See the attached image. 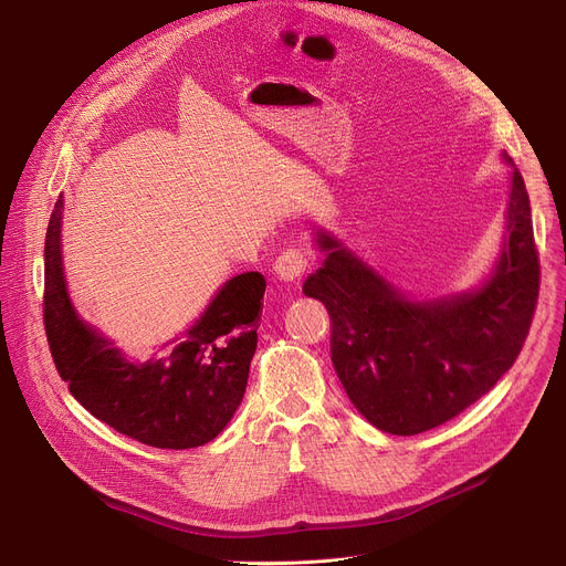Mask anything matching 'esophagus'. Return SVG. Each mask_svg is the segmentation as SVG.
<instances>
[{"mask_svg":"<svg viewBox=\"0 0 566 566\" xmlns=\"http://www.w3.org/2000/svg\"><path fill=\"white\" fill-rule=\"evenodd\" d=\"M310 259L303 250L289 248L275 259V275L282 282H301L310 273Z\"/></svg>","mask_w":566,"mask_h":566,"instance_id":"esophagus-1","label":"esophagus"}]
</instances>
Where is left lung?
Wrapping results in <instances>:
<instances>
[{
    "label": "left lung",
    "instance_id": "8db88e82",
    "mask_svg": "<svg viewBox=\"0 0 566 566\" xmlns=\"http://www.w3.org/2000/svg\"><path fill=\"white\" fill-rule=\"evenodd\" d=\"M316 243L325 259L303 291L328 310L335 371L376 429L415 436L450 422L516 363L542 282L530 197L516 167L510 238L478 293L410 303L335 235L316 231Z\"/></svg>",
    "mask_w": 566,
    "mask_h": 566
}]
</instances>
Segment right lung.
I'll list each match as a JSON object with an SVG mask.
<instances>
[{
  "instance_id": "1",
  "label": "right lung",
  "mask_w": 566,
  "mask_h": 566,
  "mask_svg": "<svg viewBox=\"0 0 566 566\" xmlns=\"http://www.w3.org/2000/svg\"><path fill=\"white\" fill-rule=\"evenodd\" d=\"M59 197L45 233L43 325L54 367L71 395L118 433L158 450H190L211 442L241 406L256 350V318L265 280H229L188 331V342L165 358L128 363L103 335L84 325L66 293Z\"/></svg>"
}]
</instances>
